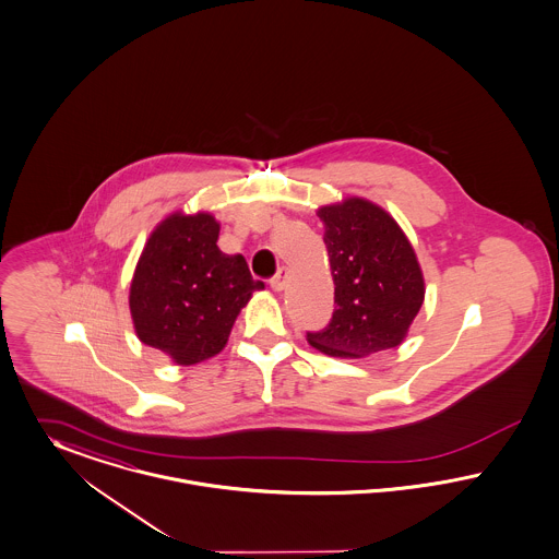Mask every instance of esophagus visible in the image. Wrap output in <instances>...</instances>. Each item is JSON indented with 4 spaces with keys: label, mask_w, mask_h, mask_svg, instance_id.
<instances>
[{
    "label": "esophagus",
    "mask_w": 559,
    "mask_h": 559,
    "mask_svg": "<svg viewBox=\"0 0 559 559\" xmlns=\"http://www.w3.org/2000/svg\"><path fill=\"white\" fill-rule=\"evenodd\" d=\"M287 281H289V270L283 265V267H278L276 274L270 278V287H272L274 292H283V289L287 287Z\"/></svg>",
    "instance_id": "1"
}]
</instances>
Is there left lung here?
Here are the masks:
<instances>
[{
	"mask_svg": "<svg viewBox=\"0 0 559 559\" xmlns=\"http://www.w3.org/2000/svg\"><path fill=\"white\" fill-rule=\"evenodd\" d=\"M335 285L331 321L308 342L331 357H367L403 342L425 301L416 253L380 206L348 198L319 209Z\"/></svg>",
	"mask_w": 559,
	"mask_h": 559,
	"instance_id": "1",
	"label": "left lung"
}]
</instances>
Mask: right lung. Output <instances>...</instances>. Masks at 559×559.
I'll use <instances>...</instances> for the list:
<instances>
[{
    "instance_id": "obj_1",
    "label": "right lung",
    "mask_w": 559,
    "mask_h": 559,
    "mask_svg": "<svg viewBox=\"0 0 559 559\" xmlns=\"http://www.w3.org/2000/svg\"><path fill=\"white\" fill-rule=\"evenodd\" d=\"M209 213L170 215L150 236L131 283L132 323L143 344L179 365L215 357L253 292L263 289L240 253L217 247Z\"/></svg>"
}]
</instances>
